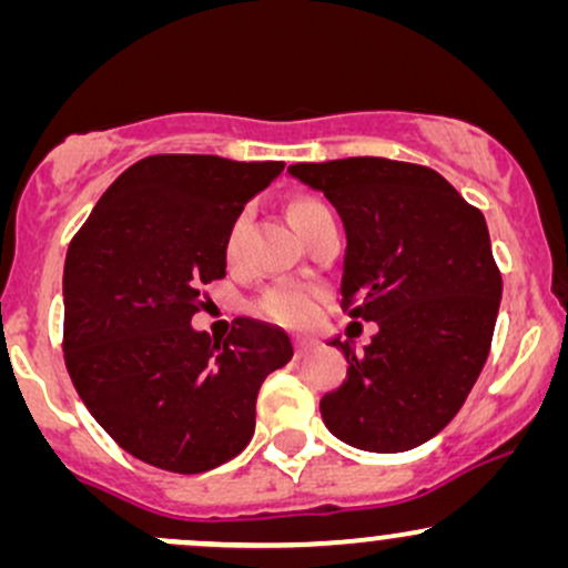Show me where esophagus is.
I'll list each match as a JSON object with an SVG mask.
<instances>
[{
	"label": "esophagus",
	"mask_w": 568,
	"mask_h": 568,
	"mask_svg": "<svg viewBox=\"0 0 568 568\" xmlns=\"http://www.w3.org/2000/svg\"><path fill=\"white\" fill-rule=\"evenodd\" d=\"M293 347H296V355L302 357V355H306V352H312L317 347V342L315 338H306V336H296L293 338Z\"/></svg>",
	"instance_id": "34e87169"
}]
</instances>
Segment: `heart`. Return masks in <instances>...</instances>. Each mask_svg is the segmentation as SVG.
<instances>
[{"label": "heart", "mask_w": 568, "mask_h": 568, "mask_svg": "<svg viewBox=\"0 0 568 568\" xmlns=\"http://www.w3.org/2000/svg\"><path fill=\"white\" fill-rule=\"evenodd\" d=\"M325 207L317 200H298L291 205V224H302L304 219H310L312 213ZM240 234H243V219L234 221L230 240H226V253L237 251ZM256 312L266 321L285 325V328H304V325L315 323L317 312H321V291L312 288L306 283H280L275 288H270L262 298L256 302Z\"/></svg>", "instance_id": "heart-1"}]
</instances>
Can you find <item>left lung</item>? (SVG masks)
<instances>
[{"instance_id":"1","label":"left lung","mask_w":568,"mask_h":568,"mask_svg":"<svg viewBox=\"0 0 568 568\" xmlns=\"http://www.w3.org/2000/svg\"><path fill=\"white\" fill-rule=\"evenodd\" d=\"M288 173L336 207L347 232L342 306L379 325L323 395L325 427L363 452L435 438L491 349L501 275L486 219L433 168L384 158L298 162Z\"/></svg>"}]
</instances>
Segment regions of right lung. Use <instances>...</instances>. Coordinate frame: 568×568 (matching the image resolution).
I'll return each instance as SVG.
<instances>
[{
	"label": "right lung",
	"instance_id": "add662e5",
	"mask_svg": "<svg viewBox=\"0 0 568 568\" xmlns=\"http://www.w3.org/2000/svg\"><path fill=\"white\" fill-rule=\"evenodd\" d=\"M283 162L154 154L130 165L71 240L63 357L93 419L146 465L213 470L253 438L256 395L293 357L285 331L237 317L216 342L192 328L202 285L226 275L245 202Z\"/></svg>",
	"mask_w": 568,
	"mask_h": 568
}]
</instances>
